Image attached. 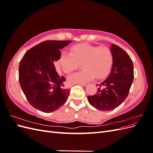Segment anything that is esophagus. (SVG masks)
<instances>
[{"instance_id": "34e87169", "label": "esophagus", "mask_w": 153, "mask_h": 153, "mask_svg": "<svg viewBox=\"0 0 153 153\" xmlns=\"http://www.w3.org/2000/svg\"><path fill=\"white\" fill-rule=\"evenodd\" d=\"M80 85L82 86H86L88 85V83H83V84H80Z\"/></svg>"}]
</instances>
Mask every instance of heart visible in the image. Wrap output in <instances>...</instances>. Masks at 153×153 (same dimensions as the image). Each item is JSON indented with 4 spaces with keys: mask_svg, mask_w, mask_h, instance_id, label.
I'll list each match as a JSON object with an SVG mask.
<instances>
[{
    "mask_svg": "<svg viewBox=\"0 0 153 153\" xmlns=\"http://www.w3.org/2000/svg\"><path fill=\"white\" fill-rule=\"evenodd\" d=\"M113 62V53L109 47L84 43L73 46L71 53H63L59 64L63 72L69 74L82 64L84 69L68 78L69 84H80L91 80L95 76L98 79L106 77L111 71Z\"/></svg>",
    "mask_w": 153,
    "mask_h": 153,
    "instance_id": "heart-1",
    "label": "heart"
}]
</instances>
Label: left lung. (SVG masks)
<instances>
[{
  "label": "left lung",
  "instance_id": "8db88e82",
  "mask_svg": "<svg viewBox=\"0 0 153 153\" xmlns=\"http://www.w3.org/2000/svg\"><path fill=\"white\" fill-rule=\"evenodd\" d=\"M110 49L114 55L112 70L106 79L99 85L93 96H88L89 103L102 111L117 108L126 100L134 78L133 64L131 59L119 46L112 44Z\"/></svg>",
  "mask_w": 153,
  "mask_h": 153
}]
</instances>
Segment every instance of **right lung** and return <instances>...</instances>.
<instances>
[{
	"label": "right lung",
	"instance_id": "1",
	"mask_svg": "<svg viewBox=\"0 0 153 153\" xmlns=\"http://www.w3.org/2000/svg\"><path fill=\"white\" fill-rule=\"evenodd\" d=\"M71 41H45L29 49L19 64V82L27 101L41 112L49 113L65 103L70 89L64 88L55 63L60 59V49Z\"/></svg>",
	"mask_w": 153,
	"mask_h": 153
}]
</instances>
